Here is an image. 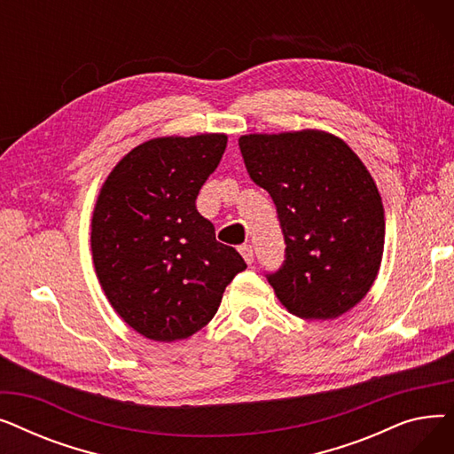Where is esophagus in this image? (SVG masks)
<instances>
[{
	"instance_id": "34e87169",
	"label": "esophagus",
	"mask_w": 454,
	"mask_h": 454,
	"mask_svg": "<svg viewBox=\"0 0 454 454\" xmlns=\"http://www.w3.org/2000/svg\"><path fill=\"white\" fill-rule=\"evenodd\" d=\"M239 252H241V255L245 257V261H247L248 265L254 263V248H252V245H243V247H239Z\"/></svg>"
}]
</instances>
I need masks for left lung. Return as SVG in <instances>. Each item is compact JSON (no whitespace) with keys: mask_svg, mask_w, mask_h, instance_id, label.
<instances>
[{"mask_svg":"<svg viewBox=\"0 0 454 454\" xmlns=\"http://www.w3.org/2000/svg\"><path fill=\"white\" fill-rule=\"evenodd\" d=\"M239 149L287 245L267 274L278 300L305 320L339 318L368 294L383 259L385 209L372 175L324 130L248 134Z\"/></svg>","mask_w":454,"mask_h":454,"instance_id":"obj_1","label":"left lung"}]
</instances>
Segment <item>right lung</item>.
<instances>
[{
  "label": "right lung",
  "mask_w": 454,
  "mask_h": 454,
  "mask_svg": "<svg viewBox=\"0 0 454 454\" xmlns=\"http://www.w3.org/2000/svg\"><path fill=\"white\" fill-rule=\"evenodd\" d=\"M226 143V134L149 139L101 187L91 217L95 272L115 313L145 339L195 335L247 269L195 204Z\"/></svg>",
  "instance_id": "right-lung-1"
}]
</instances>
